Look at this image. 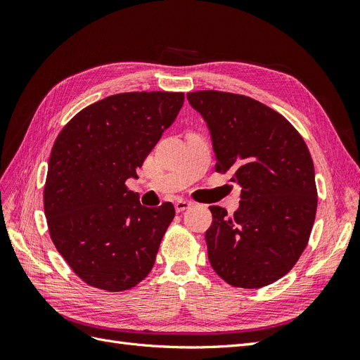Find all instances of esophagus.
Listing matches in <instances>:
<instances>
[{
  "instance_id": "esophagus-1",
  "label": "esophagus",
  "mask_w": 360,
  "mask_h": 360,
  "mask_svg": "<svg viewBox=\"0 0 360 360\" xmlns=\"http://www.w3.org/2000/svg\"><path fill=\"white\" fill-rule=\"evenodd\" d=\"M191 205H192V202H189V201H186V200H177L176 204H174V207H176V212H177V213L189 209Z\"/></svg>"
}]
</instances>
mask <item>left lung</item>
Wrapping results in <instances>:
<instances>
[{
  "label": "left lung",
  "mask_w": 360,
  "mask_h": 360,
  "mask_svg": "<svg viewBox=\"0 0 360 360\" xmlns=\"http://www.w3.org/2000/svg\"><path fill=\"white\" fill-rule=\"evenodd\" d=\"M188 101L209 126L216 171L242 188L233 216L209 207L210 264L233 287H266L288 274L309 240L317 213L309 150L285 117L248 96L202 90Z\"/></svg>",
  "instance_id": "obj_1"
}]
</instances>
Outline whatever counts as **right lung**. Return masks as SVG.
<instances>
[{
	"mask_svg": "<svg viewBox=\"0 0 360 360\" xmlns=\"http://www.w3.org/2000/svg\"><path fill=\"white\" fill-rule=\"evenodd\" d=\"M183 93H120L84 108L53 143L43 205L53 245L85 284L134 288L155 266L174 205L144 207L126 180L155 148Z\"/></svg>",
	"mask_w": 360,
	"mask_h": 360,
	"instance_id": "1",
	"label": "right lung"
}]
</instances>
